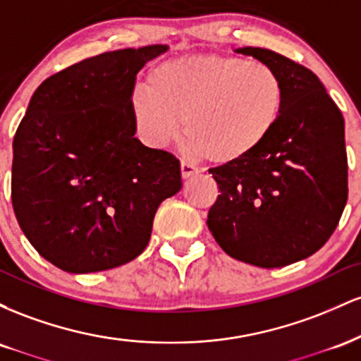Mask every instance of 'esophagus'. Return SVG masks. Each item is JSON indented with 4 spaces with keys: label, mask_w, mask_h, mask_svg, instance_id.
Segmentation results:
<instances>
[{
    "label": "esophagus",
    "mask_w": 361,
    "mask_h": 361,
    "mask_svg": "<svg viewBox=\"0 0 361 361\" xmlns=\"http://www.w3.org/2000/svg\"><path fill=\"white\" fill-rule=\"evenodd\" d=\"M180 169H181V178H185V180H186V178L197 175V173H198V168L193 166V164L186 163V161H181Z\"/></svg>",
    "instance_id": "obj_1"
}]
</instances>
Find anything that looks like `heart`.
I'll return each mask as SVG.
<instances>
[{"label": "heart", "mask_w": 361, "mask_h": 361, "mask_svg": "<svg viewBox=\"0 0 361 361\" xmlns=\"http://www.w3.org/2000/svg\"><path fill=\"white\" fill-rule=\"evenodd\" d=\"M130 97L135 132L152 147L183 134L217 164L241 161L264 142L283 110V81L271 66L198 54L161 62Z\"/></svg>", "instance_id": "obj_1"}]
</instances>
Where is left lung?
<instances>
[{"label":"left lung","mask_w":361,"mask_h":361,"mask_svg":"<svg viewBox=\"0 0 361 361\" xmlns=\"http://www.w3.org/2000/svg\"><path fill=\"white\" fill-rule=\"evenodd\" d=\"M235 52L271 66L285 102L270 137L235 163L210 168L219 197L210 233L233 258L280 268L321 250L348 200L345 118L310 69L268 49Z\"/></svg>","instance_id":"8db88e82"}]
</instances>
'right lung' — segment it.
<instances>
[{"mask_svg":"<svg viewBox=\"0 0 361 361\" xmlns=\"http://www.w3.org/2000/svg\"><path fill=\"white\" fill-rule=\"evenodd\" d=\"M168 45L103 52L47 78L13 139L11 204L39 255L68 273L146 250L157 207L181 188L180 161L134 137L135 76Z\"/></svg>","mask_w":361,"mask_h":361,"instance_id":"1","label":"right lung"}]
</instances>
